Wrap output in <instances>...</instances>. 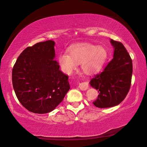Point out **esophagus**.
Here are the masks:
<instances>
[{
  "instance_id": "34e87169",
  "label": "esophagus",
  "mask_w": 147,
  "mask_h": 147,
  "mask_svg": "<svg viewBox=\"0 0 147 147\" xmlns=\"http://www.w3.org/2000/svg\"><path fill=\"white\" fill-rule=\"evenodd\" d=\"M79 88L82 91H85L88 89V83L87 82H83L79 84Z\"/></svg>"
}]
</instances>
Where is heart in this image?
<instances>
[{
	"mask_svg": "<svg viewBox=\"0 0 147 147\" xmlns=\"http://www.w3.org/2000/svg\"><path fill=\"white\" fill-rule=\"evenodd\" d=\"M67 54L59 56V63L62 71L71 74L81 64L84 73L88 74L97 72L102 67L107 58V51L102 46H96L90 43H79L71 47Z\"/></svg>",
	"mask_w": 147,
	"mask_h": 147,
	"instance_id": "1",
	"label": "heart"
}]
</instances>
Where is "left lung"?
<instances>
[{
  "instance_id": "1",
  "label": "left lung",
  "mask_w": 147,
  "mask_h": 147,
  "mask_svg": "<svg viewBox=\"0 0 147 147\" xmlns=\"http://www.w3.org/2000/svg\"><path fill=\"white\" fill-rule=\"evenodd\" d=\"M110 43L114 48L113 58L89 82L99 93L98 98L93 103L100 108L120 104L127 95L131 86L132 61L130 56L121 42L111 39Z\"/></svg>"
}]
</instances>
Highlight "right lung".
<instances>
[{"mask_svg":"<svg viewBox=\"0 0 147 147\" xmlns=\"http://www.w3.org/2000/svg\"><path fill=\"white\" fill-rule=\"evenodd\" d=\"M55 42L48 40L27 47L12 70V84L19 101L32 113L53 111L70 89L68 76L59 70Z\"/></svg>","mask_w":147,"mask_h":147,"instance_id":"add662e5","label":"right lung"}]
</instances>
